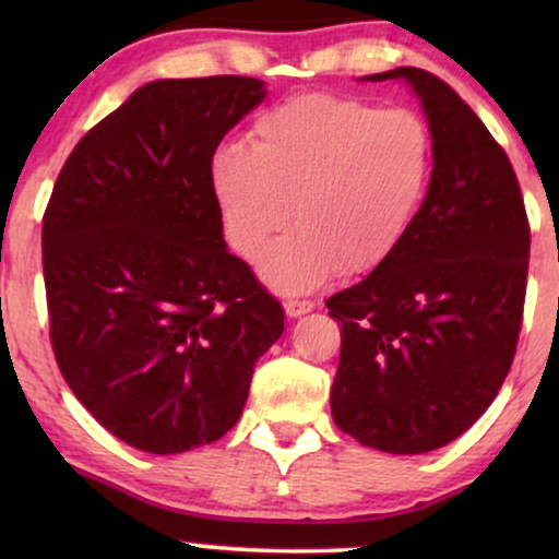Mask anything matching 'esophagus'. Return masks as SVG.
Wrapping results in <instances>:
<instances>
[{"label": "esophagus", "mask_w": 559, "mask_h": 559, "mask_svg": "<svg viewBox=\"0 0 559 559\" xmlns=\"http://www.w3.org/2000/svg\"><path fill=\"white\" fill-rule=\"evenodd\" d=\"M312 310V300H300V297H289L285 300V312L289 318H300Z\"/></svg>", "instance_id": "obj_1"}]
</instances>
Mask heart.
Returning a JSON list of instances; mask_svg holds the SVG:
<instances>
[{"label":"heart","instance_id":"1","mask_svg":"<svg viewBox=\"0 0 559 559\" xmlns=\"http://www.w3.org/2000/svg\"><path fill=\"white\" fill-rule=\"evenodd\" d=\"M251 136V150H216L211 188L228 243L247 259L294 211L298 226L259 258L266 285L308 293L394 254L430 178V132L417 114L308 94L266 109Z\"/></svg>","mask_w":559,"mask_h":559}]
</instances>
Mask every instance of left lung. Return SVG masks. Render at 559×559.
Instances as JSON below:
<instances>
[{"label":"left lung","mask_w":559,"mask_h":559,"mask_svg":"<svg viewBox=\"0 0 559 559\" xmlns=\"http://www.w3.org/2000/svg\"><path fill=\"white\" fill-rule=\"evenodd\" d=\"M432 134V178L407 236L369 277L328 297L341 328L335 425L366 448H442L488 409L522 331L530 218L507 152L438 75L394 68Z\"/></svg>","instance_id":"left-lung-1"}]
</instances>
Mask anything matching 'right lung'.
I'll return each mask as SVG.
<instances>
[{"instance_id":"right-lung-1","label":"right lung","mask_w":559,"mask_h":559,"mask_svg":"<svg viewBox=\"0 0 559 559\" xmlns=\"http://www.w3.org/2000/svg\"><path fill=\"white\" fill-rule=\"evenodd\" d=\"M264 94L247 75L147 83L75 144L45 209L58 369L144 453L224 438L285 331L282 305L228 254L211 188L216 147Z\"/></svg>"}]
</instances>
